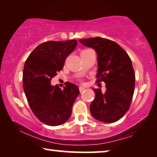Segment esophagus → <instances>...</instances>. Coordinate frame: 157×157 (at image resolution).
Returning <instances> with one entry per match:
<instances>
[{"label": "esophagus", "instance_id": "1", "mask_svg": "<svg viewBox=\"0 0 157 157\" xmlns=\"http://www.w3.org/2000/svg\"><path fill=\"white\" fill-rule=\"evenodd\" d=\"M85 90V88L83 87V86H80L79 87V91H80V92L81 93V92H83V91Z\"/></svg>", "mask_w": 157, "mask_h": 157}]
</instances>
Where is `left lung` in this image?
Wrapping results in <instances>:
<instances>
[{"label":"left lung","instance_id":"left-lung-1","mask_svg":"<svg viewBox=\"0 0 157 157\" xmlns=\"http://www.w3.org/2000/svg\"><path fill=\"white\" fill-rule=\"evenodd\" d=\"M83 46L97 53L96 82L106 83V91L93 89L95 98L90 111L96 119L105 123L119 120L129 109L135 87V74L132 60L117 43L101 37L79 40Z\"/></svg>","mask_w":157,"mask_h":157}]
</instances>
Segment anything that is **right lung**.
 Masks as SVG:
<instances>
[{
  "mask_svg": "<svg viewBox=\"0 0 157 157\" xmlns=\"http://www.w3.org/2000/svg\"><path fill=\"white\" fill-rule=\"evenodd\" d=\"M77 43L76 40L42 43L25 61L23 90L34 115L46 125L54 126L65 123L80 93L78 86L72 83L68 82L63 89L51 85V79L63 69L65 60Z\"/></svg>",
  "mask_w": 157,
  "mask_h": 157,
  "instance_id": "1",
  "label": "right lung"
}]
</instances>
